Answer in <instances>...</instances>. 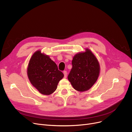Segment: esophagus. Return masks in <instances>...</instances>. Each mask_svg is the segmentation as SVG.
<instances>
[{"instance_id":"esophagus-1","label":"esophagus","mask_w":132,"mask_h":132,"mask_svg":"<svg viewBox=\"0 0 132 132\" xmlns=\"http://www.w3.org/2000/svg\"><path fill=\"white\" fill-rule=\"evenodd\" d=\"M63 73H64V78H66L67 77V71H65V70L64 71H63Z\"/></svg>"}]
</instances>
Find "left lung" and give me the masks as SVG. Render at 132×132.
<instances>
[{"mask_svg":"<svg viewBox=\"0 0 132 132\" xmlns=\"http://www.w3.org/2000/svg\"><path fill=\"white\" fill-rule=\"evenodd\" d=\"M72 65L68 79L73 88L80 92L90 89L96 82L100 71V64L95 54L86 48L85 52L74 55Z\"/></svg>","mask_w":132,"mask_h":132,"instance_id":"obj_1","label":"left lung"}]
</instances>
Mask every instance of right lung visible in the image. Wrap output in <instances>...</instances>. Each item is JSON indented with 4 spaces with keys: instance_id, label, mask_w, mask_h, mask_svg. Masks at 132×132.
<instances>
[{
    "instance_id": "add662e5",
    "label": "right lung",
    "mask_w": 132,
    "mask_h": 132,
    "mask_svg": "<svg viewBox=\"0 0 132 132\" xmlns=\"http://www.w3.org/2000/svg\"><path fill=\"white\" fill-rule=\"evenodd\" d=\"M27 75L32 85L44 95L53 93L64 76L50 56L40 50L35 52L30 58Z\"/></svg>"
}]
</instances>
